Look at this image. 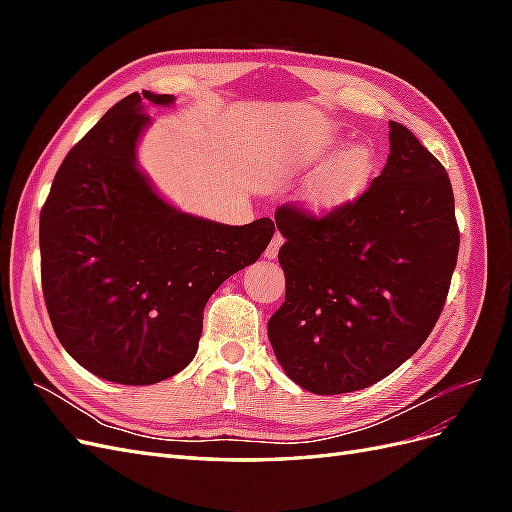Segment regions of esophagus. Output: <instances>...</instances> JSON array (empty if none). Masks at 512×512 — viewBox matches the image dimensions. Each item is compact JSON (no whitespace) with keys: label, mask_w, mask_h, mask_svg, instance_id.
Returning a JSON list of instances; mask_svg holds the SVG:
<instances>
[{"label":"esophagus","mask_w":512,"mask_h":512,"mask_svg":"<svg viewBox=\"0 0 512 512\" xmlns=\"http://www.w3.org/2000/svg\"><path fill=\"white\" fill-rule=\"evenodd\" d=\"M282 243H284V237L280 235V232H275L273 239H271V241H269V245H267L265 256H267V258H275V256H277V252H280Z\"/></svg>","instance_id":"1"}]
</instances>
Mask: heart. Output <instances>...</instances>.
<instances>
[{
	"label": "heart",
	"mask_w": 512,
	"mask_h": 512,
	"mask_svg": "<svg viewBox=\"0 0 512 512\" xmlns=\"http://www.w3.org/2000/svg\"><path fill=\"white\" fill-rule=\"evenodd\" d=\"M339 143H327L322 151L337 149ZM374 175V153L367 147H350L322 170L314 181L312 192L318 200L337 203V200L354 196L365 188L369 177Z\"/></svg>",
	"instance_id": "b5f03b06"
}]
</instances>
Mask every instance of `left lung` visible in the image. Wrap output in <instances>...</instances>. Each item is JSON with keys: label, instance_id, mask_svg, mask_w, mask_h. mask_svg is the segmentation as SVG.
<instances>
[{"label": "left lung", "instance_id": "8db88e82", "mask_svg": "<svg viewBox=\"0 0 512 512\" xmlns=\"http://www.w3.org/2000/svg\"><path fill=\"white\" fill-rule=\"evenodd\" d=\"M378 177L327 213L275 211L286 299L269 342L286 374L316 395L367 389L423 346L457 265L451 179L397 121Z\"/></svg>", "mask_w": 512, "mask_h": 512}]
</instances>
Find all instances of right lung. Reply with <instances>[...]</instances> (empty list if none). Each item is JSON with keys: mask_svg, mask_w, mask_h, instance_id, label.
<instances>
[{"mask_svg": "<svg viewBox=\"0 0 512 512\" xmlns=\"http://www.w3.org/2000/svg\"><path fill=\"white\" fill-rule=\"evenodd\" d=\"M145 100L117 102L61 162L40 211L46 312L72 359L108 382L156 384L188 365L211 294L267 250L275 226L181 213L136 168Z\"/></svg>", "mask_w": 512, "mask_h": 512, "instance_id": "right-lung-1", "label": "right lung"}]
</instances>
